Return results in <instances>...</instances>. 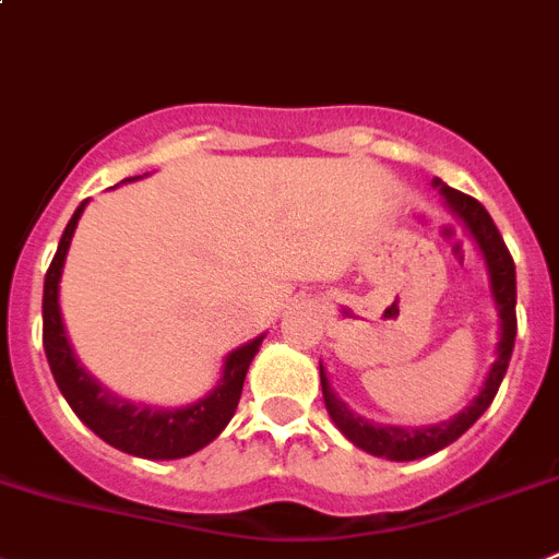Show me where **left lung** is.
Returning a JSON list of instances; mask_svg holds the SVG:
<instances>
[{
  "label": "left lung",
  "instance_id": "left-lung-1",
  "mask_svg": "<svg viewBox=\"0 0 559 559\" xmlns=\"http://www.w3.org/2000/svg\"><path fill=\"white\" fill-rule=\"evenodd\" d=\"M435 188H440L443 199H447L449 210L454 216L465 224V229L471 233V238L477 240V246L483 249L485 265H488L490 276V294H493L496 310H499V343H496V360L490 366L488 377L483 382V391L471 399V404L465 409H460L457 416L449 418V421L432 424V427H382V424L366 421V418L355 416L341 399L335 396V391L330 388L326 380L324 366L321 368V393H324V404L330 418L335 421V427L341 429L346 438L360 447L362 452L373 454V457H385L404 463V460H418L427 457V454L440 452L443 447L454 443L460 435L468 427H474L479 416L493 402L496 391H499L501 380H504L507 366H510V357H513L515 346V263L507 252L504 240H501L499 229H496L493 218H490L488 210L477 202L468 193H460L454 188L443 186L440 179H435Z\"/></svg>",
  "mask_w": 559,
  "mask_h": 559
}]
</instances>
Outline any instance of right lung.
Returning a JSON list of instances; mask_svg holds the SVG:
<instances>
[{
    "label": "right lung",
    "instance_id": "1",
    "mask_svg": "<svg viewBox=\"0 0 559 559\" xmlns=\"http://www.w3.org/2000/svg\"><path fill=\"white\" fill-rule=\"evenodd\" d=\"M85 204L88 202H82L74 210L71 222L66 224L58 252H55L44 280V352L55 382L76 418L110 447L146 460L188 457L207 447L210 440H216L229 418L235 416L249 362L254 360L265 335L229 352L218 385L188 407H150V404L127 402L102 388L76 360L69 335H66L63 316H60V274H63L66 252H69L71 235H74Z\"/></svg>",
    "mask_w": 559,
    "mask_h": 559
}]
</instances>
